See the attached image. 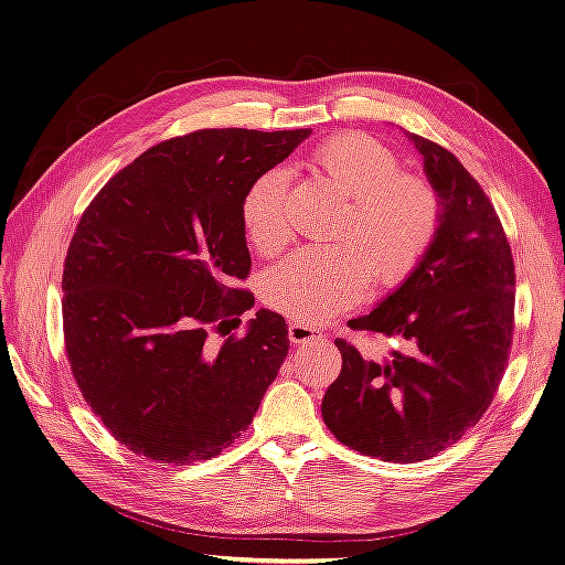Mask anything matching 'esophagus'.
<instances>
[{"mask_svg":"<svg viewBox=\"0 0 565 565\" xmlns=\"http://www.w3.org/2000/svg\"><path fill=\"white\" fill-rule=\"evenodd\" d=\"M288 338H291L294 343H315V341H324L327 333H321V329L312 324H305L300 319H291L288 321Z\"/></svg>","mask_w":565,"mask_h":565,"instance_id":"1","label":"esophagus"}]
</instances>
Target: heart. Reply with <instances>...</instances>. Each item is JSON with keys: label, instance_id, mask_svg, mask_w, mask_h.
Listing matches in <instances>:
<instances>
[{"label": "heart", "instance_id": "obj_1", "mask_svg": "<svg viewBox=\"0 0 565 565\" xmlns=\"http://www.w3.org/2000/svg\"><path fill=\"white\" fill-rule=\"evenodd\" d=\"M310 166L350 196L341 244L300 250L263 277L274 310L317 324L362 300L376 279L405 284L424 263L440 230V199L424 174L399 170L397 153L379 139L345 132L310 153ZM291 177L284 168L257 174L241 199V224L263 257L286 248Z\"/></svg>", "mask_w": 565, "mask_h": 565}]
</instances>
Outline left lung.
Segmentation results:
<instances>
[{
	"label": "left lung",
	"instance_id": "obj_1",
	"mask_svg": "<svg viewBox=\"0 0 565 565\" xmlns=\"http://www.w3.org/2000/svg\"><path fill=\"white\" fill-rule=\"evenodd\" d=\"M443 215L424 263L352 331L402 338L372 362L335 338L343 369L321 402L327 428L383 461H424L461 440L492 405L513 341L515 269L502 220L461 160L412 135Z\"/></svg>",
	"mask_w": 565,
	"mask_h": 565
}]
</instances>
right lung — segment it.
Wrapping results in <instances>:
<instances>
[{
	"instance_id": "obj_1",
	"label": "right lung",
	"mask_w": 565,
	"mask_h": 565,
	"mask_svg": "<svg viewBox=\"0 0 565 565\" xmlns=\"http://www.w3.org/2000/svg\"><path fill=\"white\" fill-rule=\"evenodd\" d=\"M312 130H196L125 166L79 217L63 265V341L79 393L130 452L184 466L244 433L288 354L281 315L241 288V199Z\"/></svg>"
}]
</instances>
